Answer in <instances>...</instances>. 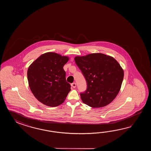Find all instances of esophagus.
<instances>
[{"instance_id":"esophagus-1","label":"esophagus","mask_w":151,"mask_h":151,"mask_svg":"<svg viewBox=\"0 0 151 151\" xmlns=\"http://www.w3.org/2000/svg\"><path fill=\"white\" fill-rule=\"evenodd\" d=\"M71 86L73 88H76V83H71Z\"/></svg>"}]
</instances>
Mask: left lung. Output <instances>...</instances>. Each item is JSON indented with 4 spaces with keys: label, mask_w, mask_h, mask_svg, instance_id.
Segmentation results:
<instances>
[{
    "label": "left lung",
    "mask_w": 151,
    "mask_h": 151,
    "mask_svg": "<svg viewBox=\"0 0 151 151\" xmlns=\"http://www.w3.org/2000/svg\"><path fill=\"white\" fill-rule=\"evenodd\" d=\"M86 80L87 87L80 93L83 102L93 108L107 106L121 88L124 70L114 58L103 53H91L74 58Z\"/></svg>",
    "instance_id": "obj_1"
}]
</instances>
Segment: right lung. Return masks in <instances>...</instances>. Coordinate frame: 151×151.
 I'll return each mask as SVG.
<instances>
[{
  "label": "right lung",
  "mask_w": 151,
  "mask_h": 151,
  "mask_svg": "<svg viewBox=\"0 0 151 151\" xmlns=\"http://www.w3.org/2000/svg\"><path fill=\"white\" fill-rule=\"evenodd\" d=\"M68 60V56L47 52L29 65L27 73L29 87L40 103L50 107L64 103L71 91L63 68Z\"/></svg>",
  "instance_id": "obj_1"
}]
</instances>
